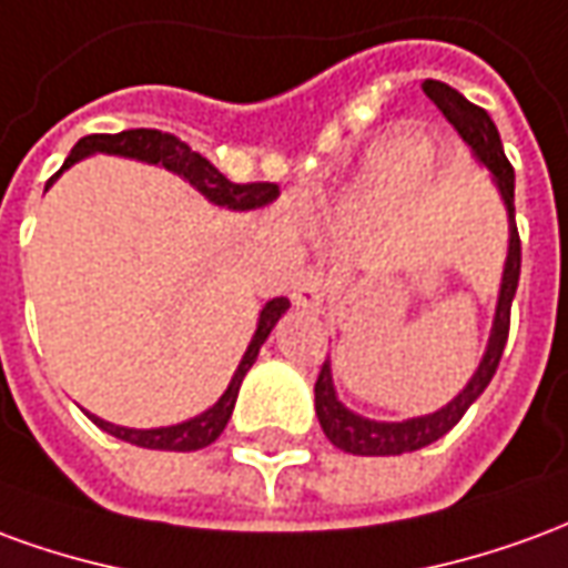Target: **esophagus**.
Listing matches in <instances>:
<instances>
[{"label": "esophagus", "instance_id": "obj_1", "mask_svg": "<svg viewBox=\"0 0 568 568\" xmlns=\"http://www.w3.org/2000/svg\"><path fill=\"white\" fill-rule=\"evenodd\" d=\"M328 288H332V276L325 267L320 264H313L307 271L301 273L292 285V301H295L297 307L304 310H320L322 301L328 297Z\"/></svg>", "mask_w": 568, "mask_h": 568}]
</instances>
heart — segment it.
<instances>
[{
  "label": "heart",
  "instance_id": "b5f03b06",
  "mask_svg": "<svg viewBox=\"0 0 568 568\" xmlns=\"http://www.w3.org/2000/svg\"><path fill=\"white\" fill-rule=\"evenodd\" d=\"M419 161V151L410 149V145H398L393 149L386 158H383V170L386 173H393V170H407V166H414Z\"/></svg>",
  "mask_w": 568,
  "mask_h": 568
}]
</instances>
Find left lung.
<instances>
[{
	"mask_svg": "<svg viewBox=\"0 0 568 568\" xmlns=\"http://www.w3.org/2000/svg\"><path fill=\"white\" fill-rule=\"evenodd\" d=\"M423 91L432 103L438 105L444 118L453 128L459 130L477 161L487 163L489 173L496 175V185L501 191V200L508 206V222H511V240H508V261H505V273H501V292L499 307H496V322H493V334H489L487 353L484 362L477 365L475 377L468 381L463 393L453 398L450 405L440 407L435 414L417 419H405V423H374L346 410L332 386V368L328 362H322L320 377H316V417L325 432V438L332 440L334 447L356 456H398V453L423 450L432 440L444 438L450 432L468 407L475 405V398L489 386L493 374L499 368V358L505 353V341H508V328H511V301L517 292V280H520V234H517V222H514V166L505 158L501 149L499 130L487 115V109L468 103L463 93L453 91L444 81L428 79Z\"/></svg>",
	"mask_w": 568,
	"mask_h": 568,
	"instance_id": "obj_1",
	"label": "left lung"
}]
</instances>
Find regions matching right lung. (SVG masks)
Here are the masks:
<instances>
[{"label": "right lung", "mask_w": 568, "mask_h": 568, "mask_svg": "<svg viewBox=\"0 0 568 568\" xmlns=\"http://www.w3.org/2000/svg\"><path fill=\"white\" fill-rule=\"evenodd\" d=\"M93 151H105V154H124V158H136V161L145 163H161L166 170H173L182 179H187L191 185L197 187L200 194L206 200H212L215 206H227V210H258V206H267L271 200H276L280 194V185L273 182H231L227 175L219 173L200 151H191L187 142H182L173 133H163V130H124V133H93V136H84V140L75 142V149L69 151L67 163L57 170L48 185L54 182L57 175L63 173L67 166H72L81 158H88ZM285 310H288V301L285 297H273L264 304L258 316V328H255V337L248 344L246 356L240 362V368L234 371L231 377V386L224 389V395L215 402V405L200 414V417L187 419V423H179V426L166 428H124L115 426V423H105V419L88 417L97 423V426L115 435V438L128 440V444H136V447H149V450H200V447H210L212 440L219 438L227 426V419L234 414L236 393H240V383L246 377V371L255 365L258 358L261 344L267 341V334L273 332V325L280 322Z\"/></svg>", "instance_id": "1"}]
</instances>
